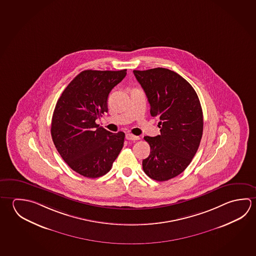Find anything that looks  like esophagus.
Segmentation results:
<instances>
[{
	"label": "esophagus",
	"mask_w": 256,
	"mask_h": 256,
	"mask_svg": "<svg viewBox=\"0 0 256 256\" xmlns=\"http://www.w3.org/2000/svg\"><path fill=\"white\" fill-rule=\"evenodd\" d=\"M126 139H128V140H134H134H138L139 136L128 133V134H126Z\"/></svg>",
	"instance_id": "34e87169"
}]
</instances>
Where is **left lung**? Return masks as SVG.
<instances>
[{
    "mask_svg": "<svg viewBox=\"0 0 256 256\" xmlns=\"http://www.w3.org/2000/svg\"><path fill=\"white\" fill-rule=\"evenodd\" d=\"M152 117L160 120L161 134L144 136L150 154L142 162L151 179L164 182L182 174L197 152L203 132V113L192 86L166 68L134 70Z\"/></svg>",
    "mask_w": 256,
    "mask_h": 256,
    "instance_id": "left-lung-1",
    "label": "left lung"
}]
</instances>
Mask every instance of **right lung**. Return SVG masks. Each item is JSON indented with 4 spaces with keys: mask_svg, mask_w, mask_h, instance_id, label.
<instances>
[{
    "mask_svg": "<svg viewBox=\"0 0 256 256\" xmlns=\"http://www.w3.org/2000/svg\"><path fill=\"white\" fill-rule=\"evenodd\" d=\"M120 71L86 70L74 77L54 108L51 136L69 167L87 178H98L112 167L125 134L99 128L95 120L108 112V96L125 78Z\"/></svg>",
    "mask_w": 256,
    "mask_h": 256,
    "instance_id": "add662e5",
    "label": "right lung"
}]
</instances>
